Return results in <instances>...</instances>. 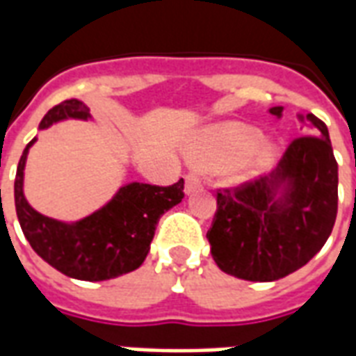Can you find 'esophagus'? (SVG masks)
I'll return each mask as SVG.
<instances>
[{"label":"esophagus","instance_id":"1","mask_svg":"<svg viewBox=\"0 0 356 356\" xmlns=\"http://www.w3.org/2000/svg\"><path fill=\"white\" fill-rule=\"evenodd\" d=\"M202 186L200 177L196 175V173H188L185 177V193L186 194H193L194 191H198Z\"/></svg>","mask_w":356,"mask_h":356}]
</instances>
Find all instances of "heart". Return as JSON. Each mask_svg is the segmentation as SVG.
<instances>
[{
  "label": "heart",
  "instance_id": "obj_1",
  "mask_svg": "<svg viewBox=\"0 0 356 356\" xmlns=\"http://www.w3.org/2000/svg\"><path fill=\"white\" fill-rule=\"evenodd\" d=\"M275 147L263 140L261 129L242 122L213 125L200 133L191 147V160L202 168L219 170L234 163L231 179L244 183L273 162Z\"/></svg>",
  "mask_w": 356,
  "mask_h": 356
}]
</instances>
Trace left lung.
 Instances as JSON below:
<instances>
[{
  "label": "left lung",
  "instance_id": "8db88e82",
  "mask_svg": "<svg viewBox=\"0 0 356 356\" xmlns=\"http://www.w3.org/2000/svg\"><path fill=\"white\" fill-rule=\"evenodd\" d=\"M282 116V106L268 110ZM311 135L291 140L276 170L217 193L208 231L211 255L227 275L273 282L313 259L332 234L337 216V162L328 127L299 114Z\"/></svg>",
  "mask_w": 356,
  "mask_h": 356
}]
</instances>
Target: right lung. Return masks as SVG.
<instances>
[{
  "label": "right lung",
  "instance_id": "1",
  "mask_svg": "<svg viewBox=\"0 0 356 356\" xmlns=\"http://www.w3.org/2000/svg\"><path fill=\"white\" fill-rule=\"evenodd\" d=\"M68 118L88 120L89 108L78 99L60 102L43 116L40 129ZM34 143L35 137L20 156L15 208L20 229L35 254L63 275L88 282L110 280L139 268L160 217L183 200L185 181L179 179L170 186L127 183L101 209L76 223H65L35 211L24 196V165Z\"/></svg>",
  "mask_w": 356,
  "mask_h": 356
}]
</instances>
